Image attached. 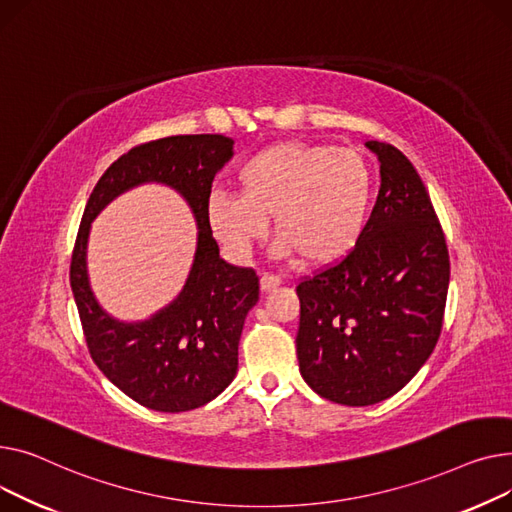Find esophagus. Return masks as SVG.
I'll return each mask as SVG.
<instances>
[{
  "mask_svg": "<svg viewBox=\"0 0 512 512\" xmlns=\"http://www.w3.org/2000/svg\"><path fill=\"white\" fill-rule=\"evenodd\" d=\"M279 285H281V279L275 277V275H262V279H260V289H262L264 293L277 289Z\"/></svg>",
  "mask_w": 512,
  "mask_h": 512,
  "instance_id": "34e87169",
  "label": "esophagus"
}]
</instances>
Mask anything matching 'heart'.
<instances>
[{"label": "heart", "instance_id": "1", "mask_svg": "<svg viewBox=\"0 0 512 512\" xmlns=\"http://www.w3.org/2000/svg\"><path fill=\"white\" fill-rule=\"evenodd\" d=\"M237 194L215 192L206 221L219 244L246 258L273 217L277 256L324 266L349 254L362 237L372 206V169L353 148L279 142L252 155L235 173Z\"/></svg>", "mask_w": 512, "mask_h": 512}]
</instances>
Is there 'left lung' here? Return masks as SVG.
Here are the masks:
<instances>
[{"instance_id": "left-lung-1", "label": "left lung", "mask_w": 512, "mask_h": 512, "mask_svg": "<svg viewBox=\"0 0 512 512\" xmlns=\"http://www.w3.org/2000/svg\"><path fill=\"white\" fill-rule=\"evenodd\" d=\"M380 190L355 248L297 285L299 372L320 397L366 407L393 397L432 355L450 262L430 194L399 148L368 140Z\"/></svg>"}]
</instances>
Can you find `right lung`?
Returning a JSON list of instances; mask_svg holds the SVG:
<instances>
[{
  "label": "right lung",
  "mask_w": 512,
  "mask_h": 512,
  "mask_svg": "<svg viewBox=\"0 0 512 512\" xmlns=\"http://www.w3.org/2000/svg\"><path fill=\"white\" fill-rule=\"evenodd\" d=\"M231 157L233 140L221 134L169 136L134 146L101 175L84 208L70 283L86 345L99 370L148 409L179 413L202 407L237 374V345L246 316L258 302V277L252 268L219 256L206 221L213 179ZM150 181L185 196L199 225V244L183 293L148 321L122 323L98 306L89 289L87 233L113 197Z\"/></svg>",
  "instance_id": "1"
}]
</instances>
